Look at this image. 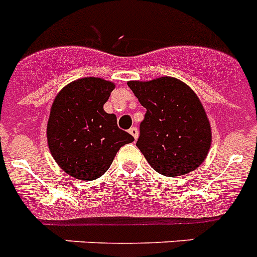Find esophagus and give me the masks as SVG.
Here are the masks:
<instances>
[{
	"mask_svg": "<svg viewBox=\"0 0 257 257\" xmlns=\"http://www.w3.org/2000/svg\"><path fill=\"white\" fill-rule=\"evenodd\" d=\"M129 133L133 136V138H135V140H137V138H138V129L136 128V126H133V128L129 129Z\"/></svg>",
	"mask_w": 257,
	"mask_h": 257,
	"instance_id": "esophagus-1",
	"label": "esophagus"
}]
</instances>
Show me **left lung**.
Returning <instances> with one entry per match:
<instances>
[{
	"label": "left lung",
	"instance_id": "1",
	"mask_svg": "<svg viewBox=\"0 0 257 257\" xmlns=\"http://www.w3.org/2000/svg\"><path fill=\"white\" fill-rule=\"evenodd\" d=\"M128 86L146 108L136 145L149 164L168 177L198 168L208 155L212 133L193 89L168 76Z\"/></svg>",
	"mask_w": 257,
	"mask_h": 257
}]
</instances>
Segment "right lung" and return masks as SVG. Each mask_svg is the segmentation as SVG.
I'll return each instance as SVG.
<instances>
[{"instance_id":"add662e5","label":"right lung","mask_w":257,"mask_h":257,"mask_svg":"<svg viewBox=\"0 0 257 257\" xmlns=\"http://www.w3.org/2000/svg\"><path fill=\"white\" fill-rule=\"evenodd\" d=\"M113 89L111 81L82 77L64 86L53 102L46 128L49 150L77 180L101 177L120 147L135 141L117 126L116 116L103 110Z\"/></svg>"}]
</instances>
